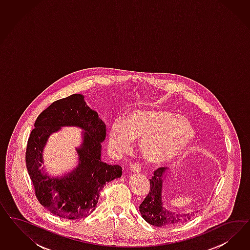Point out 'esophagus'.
<instances>
[{
    "mask_svg": "<svg viewBox=\"0 0 250 250\" xmlns=\"http://www.w3.org/2000/svg\"><path fill=\"white\" fill-rule=\"evenodd\" d=\"M130 170H131L132 172H135V173L140 172V170H141V167H140L139 164H137V163L131 164V165H130Z\"/></svg>",
    "mask_w": 250,
    "mask_h": 250,
    "instance_id": "obj_1",
    "label": "esophagus"
}]
</instances>
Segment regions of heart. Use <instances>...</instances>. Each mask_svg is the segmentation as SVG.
I'll use <instances>...</instances> for the list:
<instances>
[{"label": "heart", "instance_id": "1", "mask_svg": "<svg viewBox=\"0 0 250 250\" xmlns=\"http://www.w3.org/2000/svg\"><path fill=\"white\" fill-rule=\"evenodd\" d=\"M186 118L165 109H144L129 113L125 121L115 120L109 131L111 149L127 151L133 139L140 140V151L148 162L165 164L179 158L193 138Z\"/></svg>", "mask_w": 250, "mask_h": 250}]
</instances>
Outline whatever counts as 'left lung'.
I'll return each instance as SVG.
<instances>
[{"mask_svg":"<svg viewBox=\"0 0 250 250\" xmlns=\"http://www.w3.org/2000/svg\"><path fill=\"white\" fill-rule=\"evenodd\" d=\"M167 167H159L154 171V176L149 180L150 189L147 196L139 206V212L148 224L155 227H167L178 226L188 222L197 212L180 213L172 212L163 207L162 203V183Z\"/></svg>","mask_w":250,"mask_h":250,"instance_id":"obj_1","label":"left lung"}]
</instances>
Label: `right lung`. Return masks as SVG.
Wrapping results in <instances>:
<instances>
[{"label":"right lung","mask_w":250,"mask_h":250,"mask_svg":"<svg viewBox=\"0 0 250 250\" xmlns=\"http://www.w3.org/2000/svg\"><path fill=\"white\" fill-rule=\"evenodd\" d=\"M63 126L83 128V144L76 150L79 164L70 173L54 178L43 172L42 150L50 134ZM106 125L82 94L54 102L38 115L27 141L25 163L38 202L55 215L81 219L94 211L100 191L106 183L122 176L119 165L101 159Z\"/></svg>","instance_id":"1"}]
</instances>
